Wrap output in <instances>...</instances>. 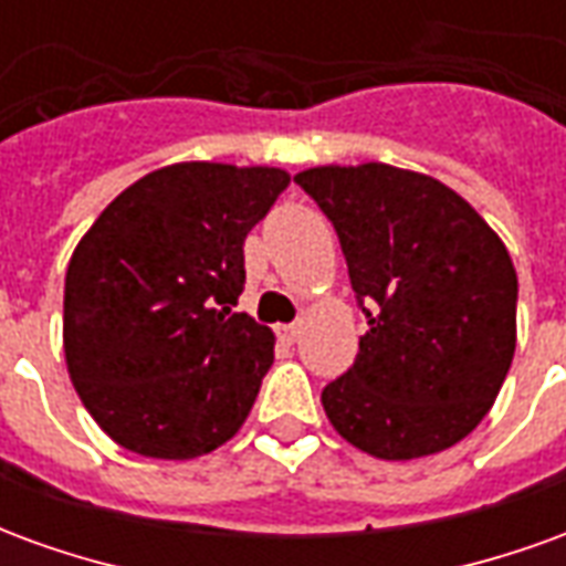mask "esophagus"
<instances>
[{
  "label": "esophagus",
  "mask_w": 566,
  "mask_h": 566,
  "mask_svg": "<svg viewBox=\"0 0 566 566\" xmlns=\"http://www.w3.org/2000/svg\"><path fill=\"white\" fill-rule=\"evenodd\" d=\"M275 336H279L284 345H291V343H296L300 327H296V324H279V327H275Z\"/></svg>",
  "instance_id": "obj_1"
}]
</instances>
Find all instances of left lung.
<instances>
[{
    "label": "left lung",
    "mask_w": 566,
    "mask_h": 566,
    "mask_svg": "<svg viewBox=\"0 0 566 566\" xmlns=\"http://www.w3.org/2000/svg\"><path fill=\"white\" fill-rule=\"evenodd\" d=\"M339 235L369 331L321 391L339 437L381 461L461 442L515 355L518 279L479 211L437 178L388 163L294 178Z\"/></svg>",
    "instance_id": "obj_1"
}]
</instances>
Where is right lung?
<instances>
[{
	"label": "right lung",
	"mask_w": 566,
	"mask_h": 566,
	"mask_svg": "<svg viewBox=\"0 0 566 566\" xmlns=\"http://www.w3.org/2000/svg\"><path fill=\"white\" fill-rule=\"evenodd\" d=\"M287 185L270 166L172 163L84 233L66 270L63 348L81 403L117 446L190 461L242 427L275 345L233 312L242 245Z\"/></svg>",
	"instance_id": "right-lung-1"
}]
</instances>
